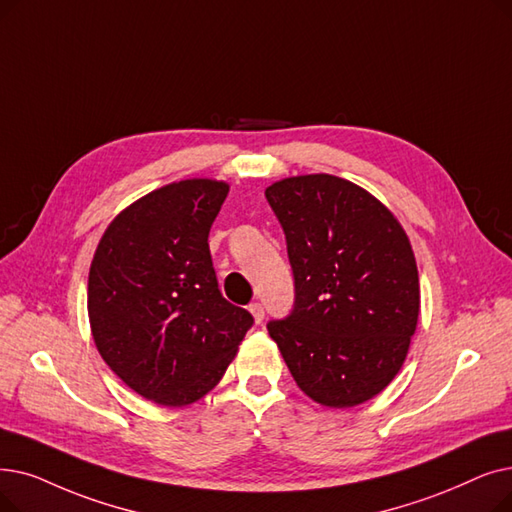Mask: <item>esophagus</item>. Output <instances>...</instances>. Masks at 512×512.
I'll return each instance as SVG.
<instances>
[{"label":"esophagus","mask_w":512,"mask_h":512,"mask_svg":"<svg viewBox=\"0 0 512 512\" xmlns=\"http://www.w3.org/2000/svg\"><path fill=\"white\" fill-rule=\"evenodd\" d=\"M249 311H251V316H253V320L259 324L261 320H263V316H265V309H263V305L261 303H251L249 305Z\"/></svg>","instance_id":"34e87169"}]
</instances>
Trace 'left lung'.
I'll use <instances>...</instances> for the list:
<instances>
[{
	"label": "left lung",
	"instance_id": "1",
	"mask_svg": "<svg viewBox=\"0 0 512 512\" xmlns=\"http://www.w3.org/2000/svg\"><path fill=\"white\" fill-rule=\"evenodd\" d=\"M286 236L295 309L268 324L299 389L326 408L379 395L404 366L420 314L410 238L362 186L328 173L265 188Z\"/></svg>",
	"mask_w": 512,
	"mask_h": 512
}]
</instances>
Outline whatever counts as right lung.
<instances>
[{
    "mask_svg": "<svg viewBox=\"0 0 512 512\" xmlns=\"http://www.w3.org/2000/svg\"><path fill=\"white\" fill-rule=\"evenodd\" d=\"M230 184L192 177L148 192L104 230L87 280L102 360L150 402L182 408L226 374L253 324L221 297L209 230Z\"/></svg>",
    "mask_w": 512,
    "mask_h": 512,
    "instance_id": "obj_1",
    "label": "right lung"
}]
</instances>
